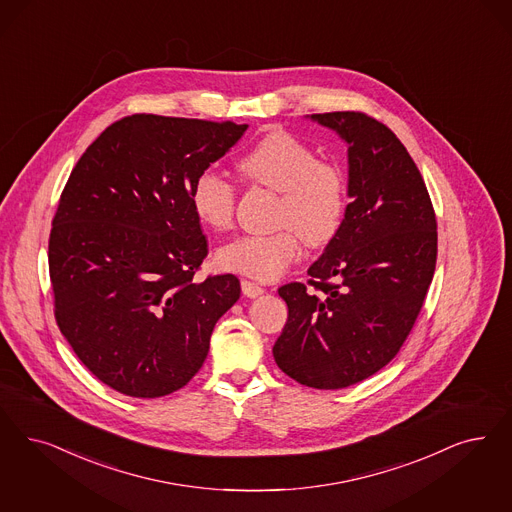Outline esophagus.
Returning <instances> with one entry per match:
<instances>
[{"label": "esophagus", "instance_id": "1", "mask_svg": "<svg viewBox=\"0 0 512 512\" xmlns=\"http://www.w3.org/2000/svg\"><path fill=\"white\" fill-rule=\"evenodd\" d=\"M242 293L249 297V299H255L259 295L265 293V289L259 285V283L249 282V280H242Z\"/></svg>", "mask_w": 512, "mask_h": 512}]
</instances>
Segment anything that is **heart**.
<instances>
[{
	"label": "heart",
	"mask_w": 512,
	"mask_h": 512,
	"mask_svg": "<svg viewBox=\"0 0 512 512\" xmlns=\"http://www.w3.org/2000/svg\"><path fill=\"white\" fill-rule=\"evenodd\" d=\"M247 181L280 193L276 225L270 234H244L219 249V265L270 282L300 255V236L308 246L329 244L346 212V179L329 160L287 132H272L238 160ZM191 206L213 230H229L236 212V187L215 170L194 177Z\"/></svg>",
	"instance_id": "obj_1"
}]
</instances>
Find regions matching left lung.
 <instances>
[{
    "instance_id": "obj_1",
    "label": "left lung",
    "mask_w": 512,
    "mask_h": 512,
    "mask_svg": "<svg viewBox=\"0 0 512 512\" xmlns=\"http://www.w3.org/2000/svg\"><path fill=\"white\" fill-rule=\"evenodd\" d=\"M348 145L344 221L308 268L285 283L289 308L272 353L302 386L340 389L386 367L422 310L437 263V219L422 174L386 124L361 111L310 117Z\"/></svg>"
}]
</instances>
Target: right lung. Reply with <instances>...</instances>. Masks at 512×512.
Here are the masks:
<instances>
[{
	"label": "right lung",
	"mask_w": 512,
	"mask_h": 512,
	"mask_svg": "<svg viewBox=\"0 0 512 512\" xmlns=\"http://www.w3.org/2000/svg\"><path fill=\"white\" fill-rule=\"evenodd\" d=\"M246 128L138 113L107 126L71 170L49 238L54 318L109 388L155 399L187 386L240 299L234 274L194 280L208 240L189 194Z\"/></svg>",
	"instance_id": "obj_1"
}]
</instances>
